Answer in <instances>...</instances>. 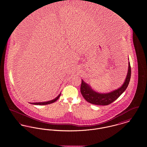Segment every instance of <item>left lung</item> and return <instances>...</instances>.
I'll return each mask as SVG.
<instances>
[{
	"instance_id": "left-lung-1",
	"label": "left lung",
	"mask_w": 147,
	"mask_h": 147,
	"mask_svg": "<svg viewBox=\"0 0 147 147\" xmlns=\"http://www.w3.org/2000/svg\"><path fill=\"white\" fill-rule=\"evenodd\" d=\"M131 77V67L130 62L128 63L127 76L123 85L109 93L101 94L93 90L82 80L80 87L81 93L84 98L88 102L98 105H108L119 98L127 88Z\"/></svg>"
}]
</instances>
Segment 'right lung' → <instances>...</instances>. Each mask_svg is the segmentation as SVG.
<instances>
[{"label": "right lung", "mask_w": 147, "mask_h": 147, "mask_svg": "<svg viewBox=\"0 0 147 147\" xmlns=\"http://www.w3.org/2000/svg\"><path fill=\"white\" fill-rule=\"evenodd\" d=\"M60 95H61V93L59 94V96H58L57 97H56V98H55V99H53V100H50V101H46V102H33V103H30V104H34V105H48V104H52V103H53V102H54L58 100V98H59Z\"/></svg>", "instance_id": "obj_1"}]
</instances>
